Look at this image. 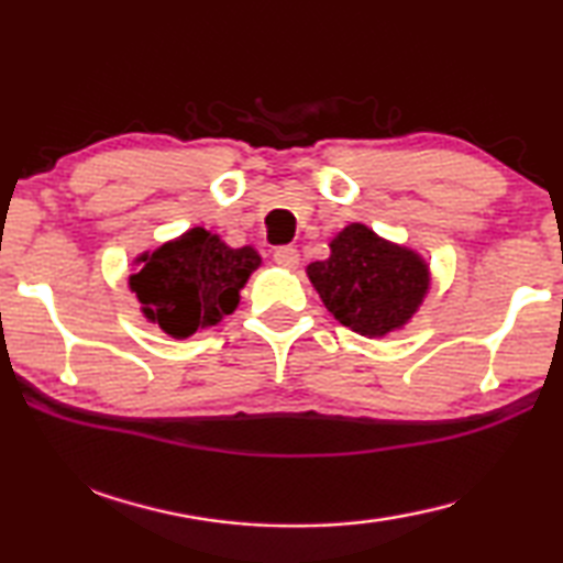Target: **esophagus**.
Wrapping results in <instances>:
<instances>
[{"instance_id": "obj_1", "label": "esophagus", "mask_w": 563, "mask_h": 563, "mask_svg": "<svg viewBox=\"0 0 563 563\" xmlns=\"http://www.w3.org/2000/svg\"><path fill=\"white\" fill-rule=\"evenodd\" d=\"M273 261L278 263V265H283V268H295V265H298V261H300L298 247H292V245H280V247H275Z\"/></svg>"}]
</instances>
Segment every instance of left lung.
Returning a JSON list of instances; mask_svg holds the SVG:
<instances>
[{
  "label": "left lung",
  "instance_id": "left-lung-1",
  "mask_svg": "<svg viewBox=\"0 0 563 563\" xmlns=\"http://www.w3.org/2000/svg\"><path fill=\"white\" fill-rule=\"evenodd\" d=\"M330 258L308 265V275L338 322L362 335L402 328L422 302L427 265L407 247L352 223L330 243Z\"/></svg>",
  "mask_w": 563,
  "mask_h": 563
}]
</instances>
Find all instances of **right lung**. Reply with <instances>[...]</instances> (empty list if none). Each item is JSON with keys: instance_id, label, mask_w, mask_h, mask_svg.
I'll return each mask as SVG.
<instances>
[{"instance_id": "1", "label": "right lung", "mask_w": 563, "mask_h": 563, "mask_svg": "<svg viewBox=\"0 0 563 563\" xmlns=\"http://www.w3.org/2000/svg\"><path fill=\"white\" fill-rule=\"evenodd\" d=\"M144 268L131 275V290L144 316L174 338L194 335L231 316L238 290L261 265L253 247H228L221 238L194 228L178 241L144 255Z\"/></svg>"}]
</instances>
